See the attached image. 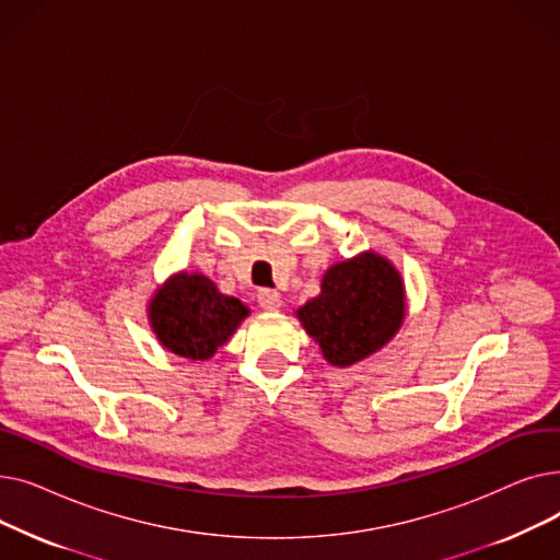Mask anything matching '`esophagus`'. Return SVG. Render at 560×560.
I'll return each instance as SVG.
<instances>
[{
  "label": "esophagus",
  "instance_id": "obj_1",
  "mask_svg": "<svg viewBox=\"0 0 560 560\" xmlns=\"http://www.w3.org/2000/svg\"><path fill=\"white\" fill-rule=\"evenodd\" d=\"M258 304L260 308L265 311H277L281 306V295L277 290H270V288H262L258 290Z\"/></svg>",
  "mask_w": 560,
  "mask_h": 560
}]
</instances>
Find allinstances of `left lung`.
<instances>
[{"label":"left lung","instance_id":"8db88e82","mask_svg":"<svg viewBox=\"0 0 560 560\" xmlns=\"http://www.w3.org/2000/svg\"><path fill=\"white\" fill-rule=\"evenodd\" d=\"M331 365H351L384 347L404 319V285L393 265L363 254L322 279V292L298 311Z\"/></svg>","mask_w":560,"mask_h":560}]
</instances>
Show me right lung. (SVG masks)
Segmentation results:
<instances>
[{
    "mask_svg": "<svg viewBox=\"0 0 560 560\" xmlns=\"http://www.w3.org/2000/svg\"><path fill=\"white\" fill-rule=\"evenodd\" d=\"M249 311L226 298L211 279L176 275L150 306V319L161 345L192 361L211 359Z\"/></svg>",
    "mask_w": 560,
    "mask_h": 560,
    "instance_id": "1",
    "label": "right lung"
}]
</instances>
